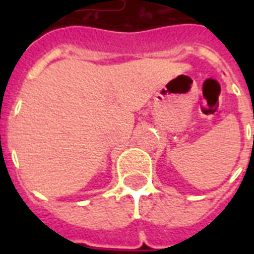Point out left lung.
<instances>
[{
    "mask_svg": "<svg viewBox=\"0 0 254 254\" xmlns=\"http://www.w3.org/2000/svg\"><path fill=\"white\" fill-rule=\"evenodd\" d=\"M253 119H254V115H253ZM253 143H254V134H253Z\"/></svg>",
    "mask_w": 254,
    "mask_h": 254,
    "instance_id": "1",
    "label": "left lung"
}]
</instances>
